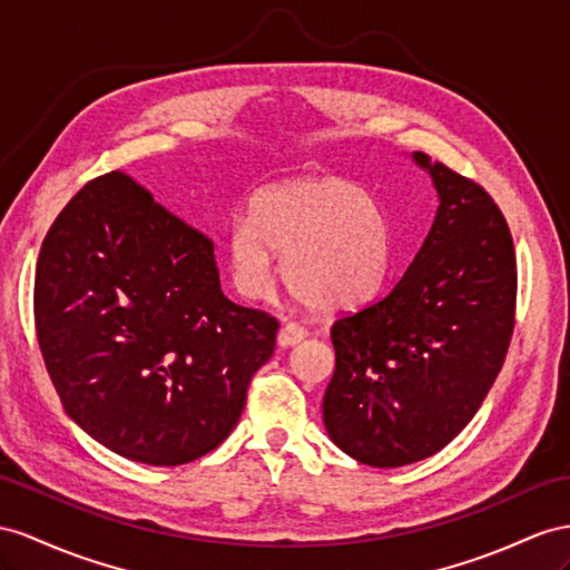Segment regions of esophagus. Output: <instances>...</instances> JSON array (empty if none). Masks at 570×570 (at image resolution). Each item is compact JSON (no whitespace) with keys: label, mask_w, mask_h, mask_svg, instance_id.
Returning <instances> with one entry per match:
<instances>
[{"label":"esophagus","mask_w":570,"mask_h":570,"mask_svg":"<svg viewBox=\"0 0 570 570\" xmlns=\"http://www.w3.org/2000/svg\"><path fill=\"white\" fill-rule=\"evenodd\" d=\"M303 340H305V330H303V327H298L296 323H288V325H284V327H282V332H279V337H276V342H279V346H282V348L296 346V344H301Z\"/></svg>","instance_id":"obj_1"}]
</instances>
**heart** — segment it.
<instances>
[{
    "instance_id": "1",
    "label": "heart",
    "mask_w": 570,
    "mask_h": 570,
    "mask_svg": "<svg viewBox=\"0 0 570 570\" xmlns=\"http://www.w3.org/2000/svg\"><path fill=\"white\" fill-rule=\"evenodd\" d=\"M282 257V282L301 305L323 315L354 311L383 286L390 233L383 212L340 175H303L262 187L247 222H233L224 255L233 286L265 298Z\"/></svg>"
}]
</instances>
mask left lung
Instances as JSON below:
<instances>
[{"label":"left lung","instance_id":"8db88e82","mask_svg":"<svg viewBox=\"0 0 570 570\" xmlns=\"http://www.w3.org/2000/svg\"><path fill=\"white\" fill-rule=\"evenodd\" d=\"M438 212L385 298L332 325L323 400L332 443L371 466L435 455L489 395L515 325L518 269L501 209L474 180L416 151Z\"/></svg>","mask_w":570,"mask_h":570}]
</instances>
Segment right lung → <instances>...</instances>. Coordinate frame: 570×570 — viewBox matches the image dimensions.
Wrapping results in <instances>:
<instances>
[{
	"mask_svg": "<svg viewBox=\"0 0 570 570\" xmlns=\"http://www.w3.org/2000/svg\"><path fill=\"white\" fill-rule=\"evenodd\" d=\"M33 311L71 421L154 466L193 462L226 441L279 330L228 301L214 243L120 170L83 185L55 218Z\"/></svg>",
	"mask_w": 570,
	"mask_h": 570,
	"instance_id": "1",
	"label": "right lung"
}]
</instances>
